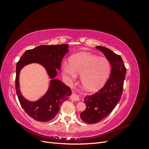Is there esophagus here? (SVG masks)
<instances>
[{"instance_id": "1", "label": "esophagus", "mask_w": 149, "mask_h": 149, "mask_svg": "<svg viewBox=\"0 0 149 149\" xmlns=\"http://www.w3.org/2000/svg\"><path fill=\"white\" fill-rule=\"evenodd\" d=\"M71 100L74 101H78L80 100L79 95H78V94H76L75 93L72 94V95L71 96Z\"/></svg>"}]
</instances>
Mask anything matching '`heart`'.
<instances>
[{
  "instance_id": "b5f03b06",
  "label": "heart",
  "mask_w": 149,
  "mask_h": 149,
  "mask_svg": "<svg viewBox=\"0 0 149 149\" xmlns=\"http://www.w3.org/2000/svg\"><path fill=\"white\" fill-rule=\"evenodd\" d=\"M111 66L104 57L89 53H80L72 56L69 64L62 65V73L74 79L80 75L81 83L88 91H96L101 88L109 77Z\"/></svg>"
}]
</instances>
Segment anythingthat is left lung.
<instances>
[{
    "label": "left lung",
    "instance_id": "8db88e82",
    "mask_svg": "<svg viewBox=\"0 0 149 149\" xmlns=\"http://www.w3.org/2000/svg\"><path fill=\"white\" fill-rule=\"evenodd\" d=\"M102 52L111 66L109 79L103 88L96 93L86 96L84 102L86 108L80 114L84 123L95 124L106 118L119 102L123 94L126 69L120 56L110 49L104 47H96Z\"/></svg>",
    "mask_w": 149,
    "mask_h": 149
}]
</instances>
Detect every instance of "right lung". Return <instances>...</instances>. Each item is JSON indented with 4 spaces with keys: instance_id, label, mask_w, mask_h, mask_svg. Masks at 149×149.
I'll use <instances>...</instances> for the list:
<instances>
[{
    "instance_id": "obj_1",
    "label": "right lung",
    "mask_w": 149,
    "mask_h": 149,
    "mask_svg": "<svg viewBox=\"0 0 149 149\" xmlns=\"http://www.w3.org/2000/svg\"><path fill=\"white\" fill-rule=\"evenodd\" d=\"M67 44L56 45H40L26 50L17 62L16 66L15 89L22 108L31 118L40 122L52 120L60 111L65 101L69 100L71 89L60 80L56 79L57 70H60L61 63L69 51ZM37 63L46 70L51 80L46 93L37 101L31 102L22 95L19 89V72L26 65Z\"/></svg>"
}]
</instances>
